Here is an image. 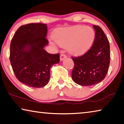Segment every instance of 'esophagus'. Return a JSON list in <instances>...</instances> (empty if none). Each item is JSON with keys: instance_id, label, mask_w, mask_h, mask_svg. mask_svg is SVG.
I'll use <instances>...</instances> for the list:
<instances>
[{"instance_id": "1", "label": "esophagus", "mask_w": 124, "mask_h": 124, "mask_svg": "<svg viewBox=\"0 0 124 124\" xmlns=\"http://www.w3.org/2000/svg\"><path fill=\"white\" fill-rule=\"evenodd\" d=\"M66 57H67L66 54H64L63 53H62V54H61V56H60V61H63L65 58H66Z\"/></svg>"}]
</instances>
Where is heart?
<instances>
[{"label":"heart","instance_id":"obj_1","mask_svg":"<svg viewBox=\"0 0 124 124\" xmlns=\"http://www.w3.org/2000/svg\"><path fill=\"white\" fill-rule=\"evenodd\" d=\"M95 37L92 27L81 25L58 29L53 34V39L57 44L63 47L67 46L68 52L76 56L87 52L93 45Z\"/></svg>","mask_w":124,"mask_h":124}]
</instances>
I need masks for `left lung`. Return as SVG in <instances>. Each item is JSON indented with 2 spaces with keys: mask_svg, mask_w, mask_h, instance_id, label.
Masks as SVG:
<instances>
[{
  "mask_svg": "<svg viewBox=\"0 0 124 124\" xmlns=\"http://www.w3.org/2000/svg\"><path fill=\"white\" fill-rule=\"evenodd\" d=\"M95 37L93 46L81 56L73 57L74 66L72 77L76 83L83 86L97 84L104 79L110 64V45L103 30L93 25Z\"/></svg>",
  "mask_w": 124,
  "mask_h": 124,
  "instance_id": "obj_1",
  "label": "left lung"
}]
</instances>
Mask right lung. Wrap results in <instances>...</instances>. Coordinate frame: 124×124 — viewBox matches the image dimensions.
I'll use <instances>...</instances> for the list:
<instances>
[{
  "label": "right lung",
  "instance_id": "1",
  "mask_svg": "<svg viewBox=\"0 0 124 124\" xmlns=\"http://www.w3.org/2000/svg\"><path fill=\"white\" fill-rule=\"evenodd\" d=\"M46 24L31 23L17 29L10 44V61L20 82L34 88L48 84L50 68L60 62V54H50L44 48L48 44Z\"/></svg>",
  "mask_w": 124,
  "mask_h": 124
}]
</instances>
